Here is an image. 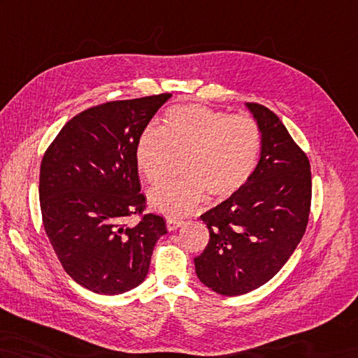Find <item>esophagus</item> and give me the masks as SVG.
<instances>
[{
    "label": "esophagus",
    "instance_id": "obj_1",
    "mask_svg": "<svg viewBox=\"0 0 358 358\" xmlns=\"http://www.w3.org/2000/svg\"><path fill=\"white\" fill-rule=\"evenodd\" d=\"M182 224H185V221H180V220H166V227H168L169 231H176L177 229H180Z\"/></svg>",
    "mask_w": 358,
    "mask_h": 358
}]
</instances>
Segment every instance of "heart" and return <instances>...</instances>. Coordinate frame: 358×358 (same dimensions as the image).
<instances>
[{
	"label": "heart",
	"instance_id": "obj_1",
	"mask_svg": "<svg viewBox=\"0 0 358 358\" xmlns=\"http://www.w3.org/2000/svg\"><path fill=\"white\" fill-rule=\"evenodd\" d=\"M168 146L187 151L181 172L148 194L149 204L166 217L180 218L203 201L206 192L229 198L252 178L261 151V131L250 115H229L203 105H177L164 115L162 131L148 127L136 141L134 159L148 181L163 173Z\"/></svg>",
	"mask_w": 358,
	"mask_h": 358
}]
</instances>
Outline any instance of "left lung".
<instances>
[{"label": "left lung", "mask_w": 358, "mask_h": 358, "mask_svg": "<svg viewBox=\"0 0 358 358\" xmlns=\"http://www.w3.org/2000/svg\"><path fill=\"white\" fill-rule=\"evenodd\" d=\"M261 131V157L247 185L201 215L209 244L195 257L198 279L215 293L241 296L262 287L301 243L311 206L305 152L268 108L245 103Z\"/></svg>", "instance_id": "8db88e82"}]
</instances>
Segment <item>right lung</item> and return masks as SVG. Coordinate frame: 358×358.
Segmentation results:
<instances>
[{"instance_id":"1","label":"right lung","mask_w":358,"mask_h":358,"mask_svg":"<svg viewBox=\"0 0 358 358\" xmlns=\"http://www.w3.org/2000/svg\"><path fill=\"white\" fill-rule=\"evenodd\" d=\"M171 94L102 103L65 123L41 163L39 201L45 234L64 270L105 296L145 280L166 221L148 213L140 194L136 141Z\"/></svg>"}]
</instances>
